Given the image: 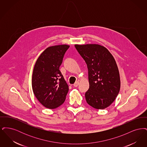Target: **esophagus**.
<instances>
[{"label": "esophagus", "mask_w": 147, "mask_h": 147, "mask_svg": "<svg viewBox=\"0 0 147 147\" xmlns=\"http://www.w3.org/2000/svg\"><path fill=\"white\" fill-rule=\"evenodd\" d=\"M79 85V82L77 81V82H76V83H75V84L73 85V86H74V87H77Z\"/></svg>", "instance_id": "34e87169"}]
</instances>
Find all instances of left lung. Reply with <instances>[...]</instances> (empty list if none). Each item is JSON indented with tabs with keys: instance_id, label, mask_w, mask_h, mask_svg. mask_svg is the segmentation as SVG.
I'll return each mask as SVG.
<instances>
[{
	"instance_id": "obj_1",
	"label": "left lung",
	"mask_w": 147,
	"mask_h": 147,
	"mask_svg": "<svg viewBox=\"0 0 147 147\" xmlns=\"http://www.w3.org/2000/svg\"><path fill=\"white\" fill-rule=\"evenodd\" d=\"M88 69L89 88L85 96L87 103L104 109L114 101L120 89L119 69L113 57L105 47L97 44L76 45Z\"/></svg>"
}]
</instances>
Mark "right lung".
Masks as SVG:
<instances>
[{"label":"right lung","instance_id":"1","mask_svg":"<svg viewBox=\"0 0 147 147\" xmlns=\"http://www.w3.org/2000/svg\"><path fill=\"white\" fill-rule=\"evenodd\" d=\"M69 47L67 45L49 47L35 63L32 78V90L38 101L46 108L53 109L63 104L69 90L59 70Z\"/></svg>","mask_w":147,"mask_h":147}]
</instances>
